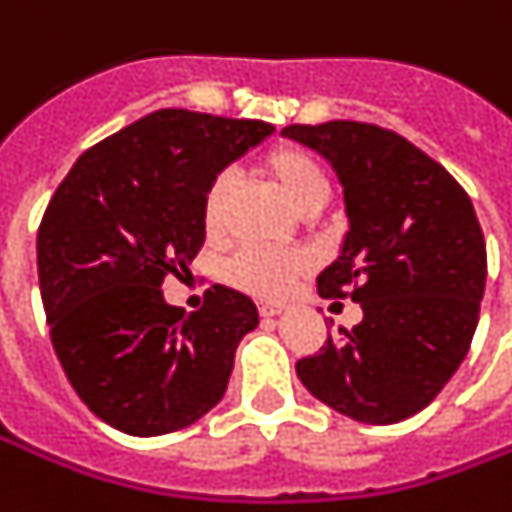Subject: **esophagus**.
Segmentation results:
<instances>
[{"label": "esophagus", "instance_id": "34e87169", "mask_svg": "<svg viewBox=\"0 0 512 512\" xmlns=\"http://www.w3.org/2000/svg\"><path fill=\"white\" fill-rule=\"evenodd\" d=\"M257 310H260V316H263V318H274V316H280V313H282V307L271 305V302H260V305H257Z\"/></svg>", "mask_w": 512, "mask_h": 512}]
</instances>
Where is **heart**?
<instances>
[{
  "mask_svg": "<svg viewBox=\"0 0 512 512\" xmlns=\"http://www.w3.org/2000/svg\"><path fill=\"white\" fill-rule=\"evenodd\" d=\"M260 171L305 213H313L330 199V177L316 157L299 146L282 144L268 149L260 157ZM232 180L230 174H216L205 188L202 199V224L207 235H221L227 227L230 213ZM307 257L302 252H282L246 246L230 260L227 277L235 288L260 296V299H280L291 291V285L307 271Z\"/></svg>",
  "mask_w": 512,
  "mask_h": 512,
  "instance_id": "obj_1",
  "label": "heart"
}]
</instances>
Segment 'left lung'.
I'll list each match as a JSON object with an SVG mask.
<instances>
[{
  "label": "left lung",
  "instance_id": "1",
  "mask_svg": "<svg viewBox=\"0 0 512 512\" xmlns=\"http://www.w3.org/2000/svg\"><path fill=\"white\" fill-rule=\"evenodd\" d=\"M282 135L327 157L343 185L349 232L318 293L363 307V321L296 374L343 416L405 421L452 380L480 321L488 257L474 205L441 163L377 124H291Z\"/></svg>",
  "mask_w": 512,
  "mask_h": 512
}]
</instances>
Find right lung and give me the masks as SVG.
<instances>
[{"mask_svg": "<svg viewBox=\"0 0 512 512\" xmlns=\"http://www.w3.org/2000/svg\"><path fill=\"white\" fill-rule=\"evenodd\" d=\"M271 132L166 107L82 152L57 185L38 227L46 324L71 388L110 427L166 435L221 402L255 302L213 285L185 313L160 285L205 244L210 180Z\"/></svg>", "mask_w": 512, "mask_h": 512, "instance_id": "obj_1", "label": "right lung"}]
</instances>
